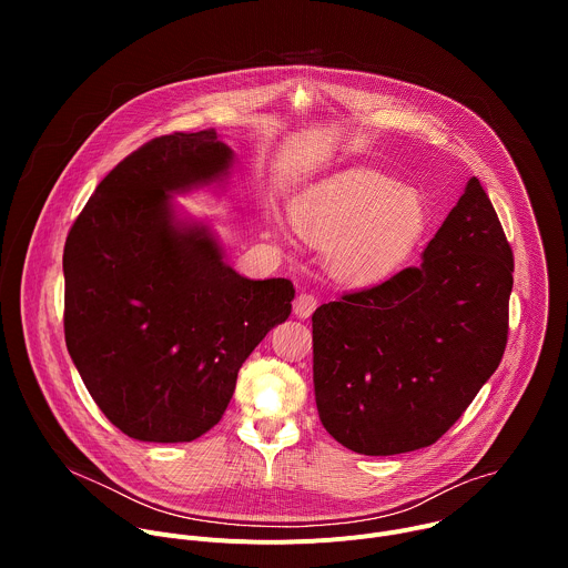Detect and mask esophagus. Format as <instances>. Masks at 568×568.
Listing matches in <instances>:
<instances>
[{"label":"esophagus","mask_w":568,"mask_h":568,"mask_svg":"<svg viewBox=\"0 0 568 568\" xmlns=\"http://www.w3.org/2000/svg\"><path fill=\"white\" fill-rule=\"evenodd\" d=\"M316 305H318V298H316L314 294L301 292V294L294 298V314H296L298 318H307V316H312V312L316 310Z\"/></svg>","instance_id":"esophagus-1"}]
</instances>
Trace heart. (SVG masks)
<instances>
[{
  "label": "heart",
  "mask_w": 568,
  "mask_h": 568,
  "mask_svg": "<svg viewBox=\"0 0 568 568\" xmlns=\"http://www.w3.org/2000/svg\"><path fill=\"white\" fill-rule=\"evenodd\" d=\"M292 220L303 235L333 242V274L351 285H373L399 272L429 231L423 195L368 169L310 189L294 202Z\"/></svg>",
  "instance_id": "obj_1"
}]
</instances>
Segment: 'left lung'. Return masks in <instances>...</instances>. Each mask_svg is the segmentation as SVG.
<instances>
[{"label":"left lung","instance_id":"1","mask_svg":"<svg viewBox=\"0 0 568 568\" xmlns=\"http://www.w3.org/2000/svg\"><path fill=\"white\" fill-rule=\"evenodd\" d=\"M513 272L497 211L471 178L418 267L312 314L321 425L366 456L434 445L504 357Z\"/></svg>","mask_w":568,"mask_h":568}]
</instances>
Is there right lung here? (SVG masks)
<instances>
[{"instance_id": "1", "label": "right lung", "mask_w": 568, "mask_h": 568, "mask_svg": "<svg viewBox=\"0 0 568 568\" xmlns=\"http://www.w3.org/2000/svg\"><path fill=\"white\" fill-rule=\"evenodd\" d=\"M215 130L148 141L97 186L62 254L64 342L105 418L143 443H191L220 423L240 366L292 312L287 278L231 270L173 193L222 182Z\"/></svg>"}]
</instances>
